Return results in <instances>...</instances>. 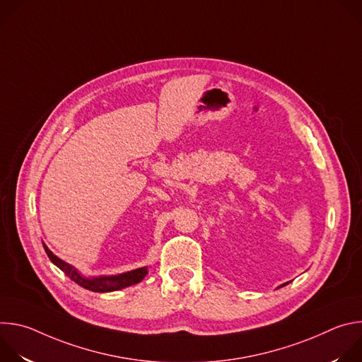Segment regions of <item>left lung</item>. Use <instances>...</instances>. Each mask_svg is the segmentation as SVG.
<instances>
[{"label":"left lung","instance_id":"8db88e82","mask_svg":"<svg viewBox=\"0 0 362 362\" xmlns=\"http://www.w3.org/2000/svg\"><path fill=\"white\" fill-rule=\"evenodd\" d=\"M288 284H289V282H285V284H282L279 288H282V286H285V285H288Z\"/></svg>","mask_w":362,"mask_h":362}]
</instances>
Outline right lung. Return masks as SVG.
<instances>
[{
  "instance_id": "add662e5",
  "label": "right lung",
  "mask_w": 362,
  "mask_h": 362,
  "mask_svg": "<svg viewBox=\"0 0 362 362\" xmlns=\"http://www.w3.org/2000/svg\"><path fill=\"white\" fill-rule=\"evenodd\" d=\"M42 246H44V250H45L47 256L49 257L51 262H53L57 268H60L71 281H74L80 286H83L88 291H93V292H113V291H119V289L136 285V284L141 282L148 272L147 267H143V268H137V269H133V271H129L124 274H119V275L84 276L73 265L64 262L63 259H60L59 256H56L45 246V243H42Z\"/></svg>"
}]
</instances>
